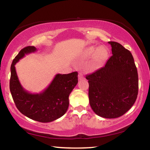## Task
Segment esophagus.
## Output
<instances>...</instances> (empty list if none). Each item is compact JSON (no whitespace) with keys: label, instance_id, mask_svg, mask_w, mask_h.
<instances>
[{"label":"esophagus","instance_id":"1","mask_svg":"<svg viewBox=\"0 0 150 150\" xmlns=\"http://www.w3.org/2000/svg\"><path fill=\"white\" fill-rule=\"evenodd\" d=\"M84 79V76H83V73H79V79L82 80V79Z\"/></svg>","mask_w":150,"mask_h":150}]
</instances>
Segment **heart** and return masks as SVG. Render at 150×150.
<instances>
[{"mask_svg":"<svg viewBox=\"0 0 150 150\" xmlns=\"http://www.w3.org/2000/svg\"><path fill=\"white\" fill-rule=\"evenodd\" d=\"M91 69H94L100 67L104 64L108 57V50L105 45H91L85 48L83 52V57L90 58L92 56Z\"/></svg>","mask_w":150,"mask_h":150,"instance_id":"b5f03b06","label":"heart"}]
</instances>
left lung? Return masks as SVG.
Here are the masks:
<instances>
[{"mask_svg": "<svg viewBox=\"0 0 150 150\" xmlns=\"http://www.w3.org/2000/svg\"><path fill=\"white\" fill-rule=\"evenodd\" d=\"M112 55L105 65L86 76L89 84L91 108L98 116L116 118L124 115L135 103L138 75L130 51L116 42H108Z\"/></svg>", "mask_w": 150, "mask_h": 150, "instance_id": "obj_1", "label": "left lung"}]
</instances>
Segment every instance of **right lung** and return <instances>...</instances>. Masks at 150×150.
I'll return each instance as SVG.
<instances>
[{"label": "right lung", "instance_id": "obj_1", "mask_svg": "<svg viewBox=\"0 0 150 150\" xmlns=\"http://www.w3.org/2000/svg\"><path fill=\"white\" fill-rule=\"evenodd\" d=\"M36 51L34 46H27L20 50L14 58L11 67L10 90L20 112L34 120L50 122L62 117L67 110L69 96L78 83V73L57 74L42 92L36 94L29 93L20 84L15 65L25 55Z\"/></svg>", "mask_w": 150, "mask_h": 150}]
</instances>
